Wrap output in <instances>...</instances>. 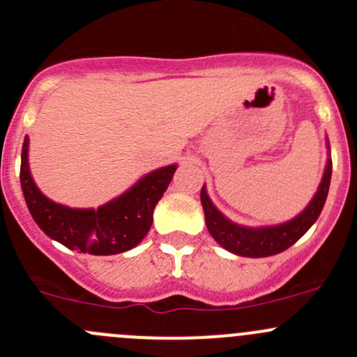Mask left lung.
Instances as JSON below:
<instances>
[{"label":"left lung","mask_w":357,"mask_h":357,"mask_svg":"<svg viewBox=\"0 0 357 357\" xmlns=\"http://www.w3.org/2000/svg\"><path fill=\"white\" fill-rule=\"evenodd\" d=\"M331 162H328L317 194L312 199L308 208L301 215L296 216L294 220L287 222V224L275 225V227L250 229L232 224L231 220L225 218L213 206L208 194H206L204 186H202L201 202L202 208H204L206 225H208L209 234L225 250H229V252L236 255H243V257H269V255H276L280 252H284L289 246L294 245L314 225V222L321 215L326 197H328L329 181H331Z\"/></svg>","instance_id":"left-lung-1"}]
</instances>
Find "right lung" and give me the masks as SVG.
<instances>
[{"label":"right lung","mask_w":357,"mask_h":357,"mask_svg":"<svg viewBox=\"0 0 357 357\" xmlns=\"http://www.w3.org/2000/svg\"><path fill=\"white\" fill-rule=\"evenodd\" d=\"M28 144L26 137L21 155V186L33 220L51 239L91 255H114L137 246L151 229L153 209L176 172V165L158 169L96 211L73 209L49 201L36 188L28 167Z\"/></svg>","instance_id":"add662e5"}]
</instances>
